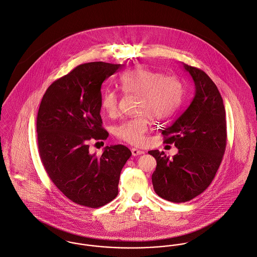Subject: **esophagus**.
<instances>
[{"instance_id": "34e87169", "label": "esophagus", "mask_w": 257, "mask_h": 257, "mask_svg": "<svg viewBox=\"0 0 257 257\" xmlns=\"http://www.w3.org/2000/svg\"><path fill=\"white\" fill-rule=\"evenodd\" d=\"M131 152H132V155H133L134 157H135V156H139V155L144 153L142 150H139V149H137V148H132V149H131Z\"/></svg>"}]
</instances>
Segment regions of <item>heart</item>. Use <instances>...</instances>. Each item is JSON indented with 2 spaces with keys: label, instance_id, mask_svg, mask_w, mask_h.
<instances>
[{
  "label": "heart",
  "instance_id": "b5f03b06",
  "mask_svg": "<svg viewBox=\"0 0 257 257\" xmlns=\"http://www.w3.org/2000/svg\"><path fill=\"white\" fill-rule=\"evenodd\" d=\"M119 84L124 92L139 95L140 115L126 119L115 127V135L131 145H141L149 127V118L163 120L172 115L182 102V83L173 76H164L145 66H136L119 76ZM101 107L114 115L119 108V95L113 88H107L101 97Z\"/></svg>",
  "mask_w": 257,
  "mask_h": 257
}]
</instances>
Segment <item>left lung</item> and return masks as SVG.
I'll return each mask as SVG.
<instances>
[{
	"label": "left lung",
	"mask_w": 257,
	"mask_h": 257,
	"mask_svg": "<svg viewBox=\"0 0 257 257\" xmlns=\"http://www.w3.org/2000/svg\"><path fill=\"white\" fill-rule=\"evenodd\" d=\"M195 83V96L189 107L162 130L165 142L178 148L172 159L152 150L157 167L152 175L156 194L173 203L193 200L212 182L226 146L225 109L221 95L209 76L183 63Z\"/></svg>",
	"instance_id": "obj_1"
}]
</instances>
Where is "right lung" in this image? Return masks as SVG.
Wrapping results in <instances>:
<instances>
[{
  "instance_id": "1",
  "label": "right lung",
  "mask_w": 257,
  "mask_h": 257,
  "mask_svg": "<svg viewBox=\"0 0 257 257\" xmlns=\"http://www.w3.org/2000/svg\"><path fill=\"white\" fill-rule=\"evenodd\" d=\"M121 64L102 61L76 66L47 89L39 108L37 132L43 165L56 188L71 202L99 207L118 195L120 173L132 155L124 145L96 157L91 140H105L101 85Z\"/></svg>"
}]
</instances>
